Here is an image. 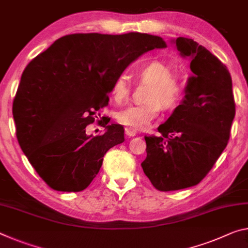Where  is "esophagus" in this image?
Segmentation results:
<instances>
[{
  "label": "esophagus",
  "mask_w": 248,
  "mask_h": 248,
  "mask_svg": "<svg viewBox=\"0 0 248 248\" xmlns=\"http://www.w3.org/2000/svg\"><path fill=\"white\" fill-rule=\"evenodd\" d=\"M124 132H125V136L129 137V138H131V137H135L137 135V130H133L131 128H125L124 129Z\"/></svg>",
  "instance_id": "obj_1"
}]
</instances>
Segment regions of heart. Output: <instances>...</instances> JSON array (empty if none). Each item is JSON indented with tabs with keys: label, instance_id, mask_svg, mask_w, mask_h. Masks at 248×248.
Instances as JSON below:
<instances>
[{
	"label": "heart",
	"instance_id": "obj_1",
	"mask_svg": "<svg viewBox=\"0 0 248 248\" xmlns=\"http://www.w3.org/2000/svg\"><path fill=\"white\" fill-rule=\"evenodd\" d=\"M136 76L141 80L150 82L148 103L128 106L117 113L118 123L133 130L147 128L158 117L161 106L164 110L175 108L182 101L186 93V80L182 74L172 72L166 62L152 60L141 64L136 69ZM130 86L124 76L118 77L111 87L112 98L118 103L130 95Z\"/></svg>",
	"mask_w": 248,
	"mask_h": 248
}]
</instances>
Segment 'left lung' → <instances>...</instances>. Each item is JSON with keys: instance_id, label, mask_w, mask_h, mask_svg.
<instances>
[{"instance_id": "left-lung-1", "label": "left lung", "mask_w": 248, "mask_h": 248, "mask_svg": "<svg viewBox=\"0 0 248 248\" xmlns=\"http://www.w3.org/2000/svg\"><path fill=\"white\" fill-rule=\"evenodd\" d=\"M181 56L190 57L194 75L186 96L160 136L144 137L147 158L141 163L156 190L168 192L196 186L226 148L235 117L232 78L226 66L205 47L186 37L173 41Z\"/></svg>"}]
</instances>
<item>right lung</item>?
I'll return each mask as SVG.
<instances>
[{
	"instance_id": "add662e5",
	"label": "right lung",
	"mask_w": 248,
	"mask_h": 248,
	"mask_svg": "<svg viewBox=\"0 0 248 248\" xmlns=\"http://www.w3.org/2000/svg\"><path fill=\"white\" fill-rule=\"evenodd\" d=\"M161 37L142 33L66 35L29 62L13 101L21 149L53 190L80 192L96 178L104 155L124 141V127L108 121L103 135L86 127L108 105V93L141 55L163 48Z\"/></svg>"
}]
</instances>
